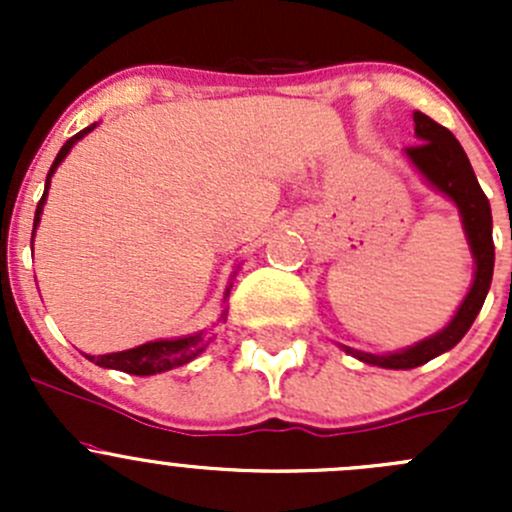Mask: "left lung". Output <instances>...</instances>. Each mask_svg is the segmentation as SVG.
Returning <instances> with one entry per match:
<instances>
[{"instance_id":"8db88e82","label":"left lung","mask_w":512,"mask_h":512,"mask_svg":"<svg viewBox=\"0 0 512 512\" xmlns=\"http://www.w3.org/2000/svg\"><path fill=\"white\" fill-rule=\"evenodd\" d=\"M416 123V136L421 138L418 146L406 148V156L411 163L426 175L431 185H436L441 193H446L453 203L458 205L463 218V227H466L468 242H471L473 257H476V280H473L471 292L463 299L461 309L456 317L451 319L443 332L433 334L426 342L416 344V347L406 349L399 354H364L347 349L356 359L366 361V364L384 366V369H414V366L426 364L433 356L448 352L456 347L463 339V334L471 329L473 319L478 317L480 307L485 302V294L490 289V280H493V262H495V247H493V215H490V203L485 193L480 190L476 173L471 168L466 151L461 143L456 141L448 128L428 118L426 113H414Z\"/></svg>"}]
</instances>
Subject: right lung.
<instances>
[{
	"label": "right lung",
	"mask_w": 512,
	"mask_h": 512,
	"mask_svg": "<svg viewBox=\"0 0 512 512\" xmlns=\"http://www.w3.org/2000/svg\"><path fill=\"white\" fill-rule=\"evenodd\" d=\"M96 123H91L89 128L79 131L76 136H71L69 141L61 146L59 156L54 158L51 163L49 175H46V185H44V195H41L39 205H36V215H34V230L39 225V215L44 210V200H46V190H49L51 183V173L56 170V165L66 158V153L71 151L79 138H84L86 133L94 131ZM230 292V289H227ZM225 322V314L220 317ZM205 349V339L203 334H193V337H183V339H163V342H148L141 344L136 349H128V352H116V354H103V356H89L91 361H96L98 366H106V369H118V371H126V374H136V376H151V374H160V371H168L175 369V366H183L188 361H193L195 356Z\"/></svg>",
	"instance_id": "add662e5"
}]
</instances>
